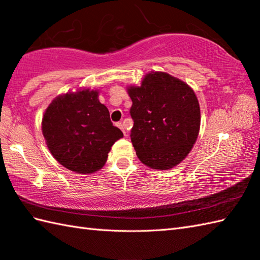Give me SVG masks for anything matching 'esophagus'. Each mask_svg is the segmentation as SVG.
Wrapping results in <instances>:
<instances>
[{
  "mask_svg": "<svg viewBox=\"0 0 260 260\" xmlns=\"http://www.w3.org/2000/svg\"><path fill=\"white\" fill-rule=\"evenodd\" d=\"M116 126H117L118 128H120L121 131H123V134L126 136V131H125V127H124V125L121 124V123H116Z\"/></svg>",
  "mask_w": 260,
  "mask_h": 260,
  "instance_id": "obj_1",
  "label": "esophagus"
}]
</instances>
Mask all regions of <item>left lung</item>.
<instances>
[{
    "label": "left lung",
    "mask_w": 260,
    "mask_h": 260,
    "mask_svg": "<svg viewBox=\"0 0 260 260\" xmlns=\"http://www.w3.org/2000/svg\"><path fill=\"white\" fill-rule=\"evenodd\" d=\"M127 92L133 102L131 140L137 157L154 170L175 168L191 152L200 131L194 90L168 73L151 71Z\"/></svg>",
    "instance_id": "1"
}]
</instances>
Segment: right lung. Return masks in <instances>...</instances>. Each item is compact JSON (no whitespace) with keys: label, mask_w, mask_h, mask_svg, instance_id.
I'll return each mask as SVG.
<instances>
[{"label":"right lung","mask_w":260,"mask_h":260,"mask_svg":"<svg viewBox=\"0 0 260 260\" xmlns=\"http://www.w3.org/2000/svg\"><path fill=\"white\" fill-rule=\"evenodd\" d=\"M99 90L82 88L59 95L42 117V134L52 156L70 171L90 174L101 170L123 133L113 126Z\"/></svg>","instance_id":"right-lung-1"}]
</instances>
